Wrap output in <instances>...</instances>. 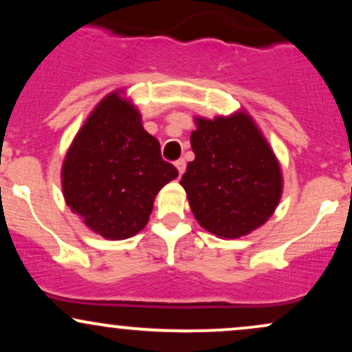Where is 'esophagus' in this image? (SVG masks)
<instances>
[{"mask_svg": "<svg viewBox=\"0 0 352 352\" xmlns=\"http://www.w3.org/2000/svg\"><path fill=\"white\" fill-rule=\"evenodd\" d=\"M175 167H177V170H179V173L182 175V173L185 172V168H187V164H185L184 159H180V160H177V162H175Z\"/></svg>", "mask_w": 352, "mask_h": 352, "instance_id": "1", "label": "esophagus"}]
</instances>
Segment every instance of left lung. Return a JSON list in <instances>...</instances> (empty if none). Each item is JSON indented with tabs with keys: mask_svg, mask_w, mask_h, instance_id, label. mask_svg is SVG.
Listing matches in <instances>:
<instances>
[{
	"mask_svg": "<svg viewBox=\"0 0 352 352\" xmlns=\"http://www.w3.org/2000/svg\"><path fill=\"white\" fill-rule=\"evenodd\" d=\"M195 160L180 185L193 217L218 238H240L266 223L280 204L281 167L252 116L195 117Z\"/></svg>",
	"mask_w": 352,
	"mask_h": 352,
	"instance_id": "left-lung-1",
	"label": "left lung"
}]
</instances>
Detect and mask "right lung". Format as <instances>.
<instances>
[{"instance_id": "1", "label": "right lung", "mask_w": 352, "mask_h": 352, "mask_svg": "<svg viewBox=\"0 0 352 352\" xmlns=\"http://www.w3.org/2000/svg\"><path fill=\"white\" fill-rule=\"evenodd\" d=\"M177 175L120 91L107 94L89 114L60 170L67 207L107 240L137 235L147 225L157 193Z\"/></svg>"}]
</instances>
